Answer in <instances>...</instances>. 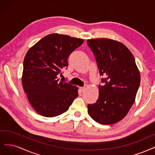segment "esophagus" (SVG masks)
I'll return each instance as SVG.
<instances>
[{
    "instance_id": "34e87169",
    "label": "esophagus",
    "mask_w": 155,
    "mask_h": 155,
    "mask_svg": "<svg viewBox=\"0 0 155 155\" xmlns=\"http://www.w3.org/2000/svg\"><path fill=\"white\" fill-rule=\"evenodd\" d=\"M85 89H86V87H80V90L81 91V92H84L85 91Z\"/></svg>"
}]
</instances>
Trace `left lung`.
I'll return each mask as SVG.
<instances>
[{"label": "left lung", "mask_w": 155, "mask_h": 155, "mask_svg": "<svg viewBox=\"0 0 155 155\" xmlns=\"http://www.w3.org/2000/svg\"><path fill=\"white\" fill-rule=\"evenodd\" d=\"M88 46L95 57L103 86L99 85L96 103L87 105L96 122L110 125L126 117L134 102L140 74L131 52L122 43L108 38L89 39Z\"/></svg>", "instance_id": "1"}]
</instances>
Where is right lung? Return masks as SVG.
Instances as JSON below:
<instances>
[{
    "label": "right lung",
    "mask_w": 155,
    "mask_h": 155,
    "mask_svg": "<svg viewBox=\"0 0 155 155\" xmlns=\"http://www.w3.org/2000/svg\"><path fill=\"white\" fill-rule=\"evenodd\" d=\"M84 40L57 33L44 37L28 51L22 82L29 102L38 114L54 117L68 111L78 95V88L59 81L68 66V58Z\"/></svg>",
    "instance_id": "right-lung-1"
}]
</instances>
